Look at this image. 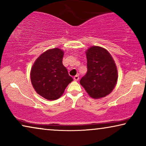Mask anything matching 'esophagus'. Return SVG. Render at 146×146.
Wrapping results in <instances>:
<instances>
[{
  "instance_id": "esophagus-1",
  "label": "esophagus",
  "mask_w": 146,
  "mask_h": 146,
  "mask_svg": "<svg viewBox=\"0 0 146 146\" xmlns=\"http://www.w3.org/2000/svg\"><path fill=\"white\" fill-rule=\"evenodd\" d=\"M74 80L75 81H78L79 80V76L78 75H76L74 77Z\"/></svg>"
}]
</instances>
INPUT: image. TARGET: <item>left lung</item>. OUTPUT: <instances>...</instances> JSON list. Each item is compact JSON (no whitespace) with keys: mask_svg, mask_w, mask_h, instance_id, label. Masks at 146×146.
Returning <instances> with one entry per match:
<instances>
[{"mask_svg":"<svg viewBox=\"0 0 146 146\" xmlns=\"http://www.w3.org/2000/svg\"><path fill=\"white\" fill-rule=\"evenodd\" d=\"M87 72L80 83L90 96L101 98L108 95L117 80V70L108 51L100 46H92L86 52Z\"/></svg>","mask_w":146,"mask_h":146,"instance_id":"left-lung-1","label":"left lung"}]
</instances>
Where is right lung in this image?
Instances as JSON below:
<instances>
[{
    "label": "right lung",
    "instance_id": "right-lung-1",
    "mask_svg": "<svg viewBox=\"0 0 146 146\" xmlns=\"http://www.w3.org/2000/svg\"><path fill=\"white\" fill-rule=\"evenodd\" d=\"M64 52L48 50L36 59L31 68V79L35 91L48 100L58 99L73 80L62 64Z\"/></svg>",
    "mask_w": 146,
    "mask_h": 146
}]
</instances>
